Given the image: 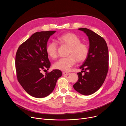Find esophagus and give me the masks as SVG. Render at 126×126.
Listing matches in <instances>:
<instances>
[{
  "mask_svg": "<svg viewBox=\"0 0 126 126\" xmlns=\"http://www.w3.org/2000/svg\"><path fill=\"white\" fill-rule=\"evenodd\" d=\"M62 74H64V75H69V74H70V73H69V72H63Z\"/></svg>",
  "mask_w": 126,
  "mask_h": 126,
  "instance_id": "1",
  "label": "esophagus"
}]
</instances>
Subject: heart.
<instances>
[{
    "label": "heart",
    "mask_w": 126,
    "mask_h": 126,
    "mask_svg": "<svg viewBox=\"0 0 126 126\" xmlns=\"http://www.w3.org/2000/svg\"><path fill=\"white\" fill-rule=\"evenodd\" d=\"M63 44L70 47L67 57L60 58L54 64V68L64 71H68L76 63L84 61L87 59L89 53L88 46L81 42L80 38L73 33H67L58 38ZM57 44L51 41L46 47V52L49 56L53 59L57 57Z\"/></svg>",
    "instance_id": "b5f03b06"
}]
</instances>
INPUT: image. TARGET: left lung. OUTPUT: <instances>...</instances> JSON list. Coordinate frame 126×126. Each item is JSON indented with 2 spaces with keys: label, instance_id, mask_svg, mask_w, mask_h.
<instances>
[{
  "label": "left lung",
  "instance_id": "obj_1",
  "mask_svg": "<svg viewBox=\"0 0 126 126\" xmlns=\"http://www.w3.org/2000/svg\"><path fill=\"white\" fill-rule=\"evenodd\" d=\"M78 29L88 37L89 53L80 67L84 75L77 73L79 79L73 88L82 95H90L98 90L107 76L109 69L108 48L104 39L95 32L86 28Z\"/></svg>",
  "mask_w": 126,
  "mask_h": 126
}]
</instances>
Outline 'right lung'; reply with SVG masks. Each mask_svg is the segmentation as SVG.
<instances>
[{
	"mask_svg": "<svg viewBox=\"0 0 126 126\" xmlns=\"http://www.w3.org/2000/svg\"><path fill=\"white\" fill-rule=\"evenodd\" d=\"M56 31L37 32L18 48L15 57L17 80L25 91L35 98H41L50 94L58 79L62 76L59 70H48L51 63L46 52L47 42Z\"/></svg>",
	"mask_w": 126,
	"mask_h": 126,
	"instance_id": "obj_1",
	"label": "right lung"
}]
</instances>
